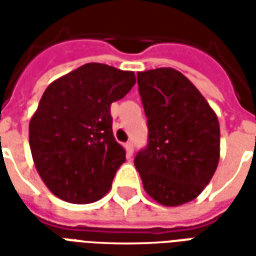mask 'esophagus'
I'll use <instances>...</instances> for the list:
<instances>
[{"label":"esophagus","mask_w":256,"mask_h":256,"mask_svg":"<svg viewBox=\"0 0 256 256\" xmlns=\"http://www.w3.org/2000/svg\"><path fill=\"white\" fill-rule=\"evenodd\" d=\"M124 150H126V154H128V156L130 158V156L133 155V150H134L133 142H132V141L126 142V144H124Z\"/></svg>","instance_id":"34e87169"}]
</instances>
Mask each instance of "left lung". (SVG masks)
<instances>
[{
	"instance_id": "left-lung-1",
	"label": "left lung",
	"mask_w": 256,
	"mask_h": 256,
	"mask_svg": "<svg viewBox=\"0 0 256 256\" xmlns=\"http://www.w3.org/2000/svg\"><path fill=\"white\" fill-rule=\"evenodd\" d=\"M148 144L134 158L145 192L172 207L198 198L220 160V123L196 86L172 68L137 74Z\"/></svg>"
}]
</instances>
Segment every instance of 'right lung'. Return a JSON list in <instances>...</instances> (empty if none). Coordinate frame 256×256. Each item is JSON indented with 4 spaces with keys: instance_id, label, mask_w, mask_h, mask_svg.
<instances>
[{
    "instance_id": "right-lung-1",
    "label": "right lung",
    "mask_w": 256,
    "mask_h": 256,
    "mask_svg": "<svg viewBox=\"0 0 256 256\" xmlns=\"http://www.w3.org/2000/svg\"><path fill=\"white\" fill-rule=\"evenodd\" d=\"M134 84L132 71L88 63L48 86L28 137L36 172L53 194L88 204L110 190L126 162L112 133L111 104Z\"/></svg>"
}]
</instances>
